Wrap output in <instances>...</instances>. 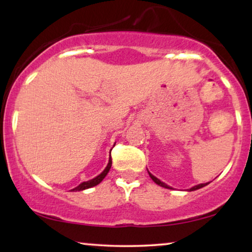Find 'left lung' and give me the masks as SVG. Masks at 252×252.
Wrapping results in <instances>:
<instances>
[{"label":"left lung","instance_id":"8db88e82","mask_svg":"<svg viewBox=\"0 0 252 252\" xmlns=\"http://www.w3.org/2000/svg\"><path fill=\"white\" fill-rule=\"evenodd\" d=\"M148 173H149V175H150V178L153 179L154 180V182L155 184H157L158 186H161V187H164V188H167V189H172L170 186H167L166 184H164V182H161L159 179H157L156 177H155V175H153L150 173V172H148ZM209 184V182H208ZM208 184H201V185H197V186H194V187H191L190 189H189V191H194V190H196V189H199V188H202V187H204V186H206Z\"/></svg>","mask_w":252,"mask_h":252}]
</instances>
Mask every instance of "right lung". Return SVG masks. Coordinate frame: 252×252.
Listing matches in <instances>:
<instances>
[{
  "instance_id": "obj_1",
  "label": "right lung",
  "mask_w": 252,
  "mask_h": 252,
  "mask_svg": "<svg viewBox=\"0 0 252 252\" xmlns=\"http://www.w3.org/2000/svg\"><path fill=\"white\" fill-rule=\"evenodd\" d=\"M111 165H112V159H111V157H110V158H109V163H108V165H106V167L104 168V171H103L101 174H98L97 177H95L94 179H92V180L82 182V184L79 185L78 187L71 189V191H81V190H85V189H88V188L94 187V186H97V185L99 184V182H101V181L103 180V179H104V178L106 177V174L109 173L110 168H111Z\"/></svg>"
}]
</instances>
